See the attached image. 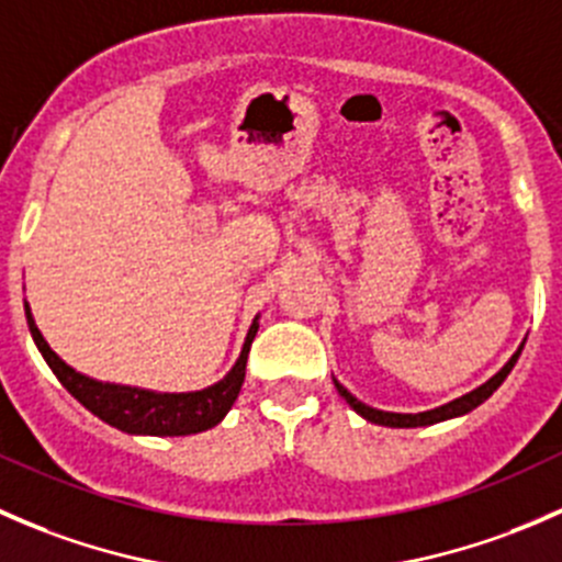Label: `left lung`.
<instances>
[{
    "label": "left lung",
    "mask_w": 562,
    "mask_h": 562,
    "mask_svg": "<svg viewBox=\"0 0 562 562\" xmlns=\"http://www.w3.org/2000/svg\"><path fill=\"white\" fill-rule=\"evenodd\" d=\"M522 348H525V345H519L517 353H514L512 359L506 361V367H503V370L497 372V375H492L490 381L481 383V386L470 391V394H464V396H459V400L449 402V405L435 407V411H424V413H389V411H378V407H370V405H364V402L356 400V396L350 394V391L345 389V386H339L337 381H334V386H337L339 396H345V402H348V405L353 407V411L359 413V416H364L367 422L381 424V427H429V424L446 422V418L464 416V413H470V411H473V407H479L484 400H490V396L495 394L497 389H501V383L506 381L508 372L514 370V364H517V359H519V353H522Z\"/></svg>",
    "instance_id": "obj_1"
}]
</instances>
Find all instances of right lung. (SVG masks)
Instances as JSON below:
<instances>
[{"mask_svg": "<svg viewBox=\"0 0 562 562\" xmlns=\"http://www.w3.org/2000/svg\"><path fill=\"white\" fill-rule=\"evenodd\" d=\"M26 323H30L32 339H35L37 350L59 383L81 402L87 411L94 416L103 418L111 427L122 429L130 435H160V438H173V435H195L203 429L217 427L225 418V413L234 407L236 396H239L241 383H245L247 370V353L252 345L255 334H258V317L249 326L241 353L236 364L231 367L228 375L214 386L201 391H184V394H160V391L149 389H135V386H119V383H103L94 378L81 375L72 370L70 364L59 359L50 350L40 334L35 317H32L30 304H24Z\"/></svg>", "mask_w": 562, "mask_h": 562, "instance_id": "1", "label": "right lung"}]
</instances>
